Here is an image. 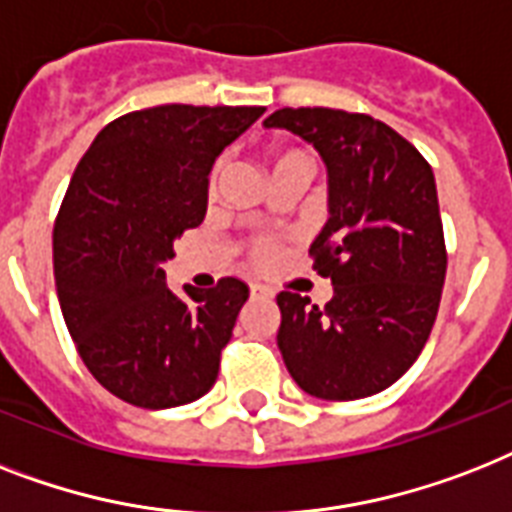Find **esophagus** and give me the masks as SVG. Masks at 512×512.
Wrapping results in <instances>:
<instances>
[{"label": "esophagus", "instance_id": "1", "mask_svg": "<svg viewBox=\"0 0 512 512\" xmlns=\"http://www.w3.org/2000/svg\"><path fill=\"white\" fill-rule=\"evenodd\" d=\"M252 297H260V299H270V297H273V292H270L268 286L252 284Z\"/></svg>", "mask_w": 512, "mask_h": 512}]
</instances>
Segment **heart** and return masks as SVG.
I'll list each match as a JSON object with an SVG mask.
<instances>
[{"mask_svg":"<svg viewBox=\"0 0 512 512\" xmlns=\"http://www.w3.org/2000/svg\"><path fill=\"white\" fill-rule=\"evenodd\" d=\"M292 160L310 162L305 155H302V152H281V155H276V160H273V168H278V165H284V162H292ZM218 173H220V165L213 170V189H215V181H218ZM270 255H273V244H268V242L257 244L255 247L257 260H268Z\"/></svg>","mask_w":512,"mask_h":512,"instance_id":"heart-1","label":"heart"}]
</instances>
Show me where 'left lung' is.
<instances>
[{
  "label": "left lung",
  "mask_w": 512,
  "mask_h": 512,
  "mask_svg": "<svg viewBox=\"0 0 512 512\" xmlns=\"http://www.w3.org/2000/svg\"><path fill=\"white\" fill-rule=\"evenodd\" d=\"M265 128L310 141L328 170V220L310 255L334 297L318 307L278 294L286 368L321 400L384 392L418 360L442 299L447 247L431 165L363 112L284 107Z\"/></svg>",
  "instance_id": "obj_1"
}]
</instances>
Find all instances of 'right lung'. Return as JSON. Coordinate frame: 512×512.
<instances>
[{
  "label": "right lung",
  "instance_id": "right-lung-1",
  "mask_svg": "<svg viewBox=\"0 0 512 512\" xmlns=\"http://www.w3.org/2000/svg\"><path fill=\"white\" fill-rule=\"evenodd\" d=\"M265 107L160 105L107 123L54 220L62 318L91 376L128 405L162 410L213 389L249 286H165L173 242L207 213L215 157Z\"/></svg>",
  "mask_w": 512,
  "mask_h": 512
}]
</instances>
